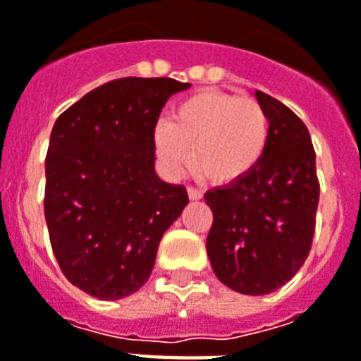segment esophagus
I'll return each instance as SVG.
<instances>
[{
    "label": "esophagus",
    "instance_id": "esophagus-1",
    "mask_svg": "<svg viewBox=\"0 0 361 361\" xmlns=\"http://www.w3.org/2000/svg\"><path fill=\"white\" fill-rule=\"evenodd\" d=\"M187 195H189L190 200H200L202 192L196 187H187Z\"/></svg>",
    "mask_w": 361,
    "mask_h": 361
}]
</instances>
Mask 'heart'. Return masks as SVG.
<instances>
[{
  "instance_id": "b5f03b06",
  "label": "heart",
  "mask_w": 361,
  "mask_h": 361,
  "mask_svg": "<svg viewBox=\"0 0 361 361\" xmlns=\"http://www.w3.org/2000/svg\"><path fill=\"white\" fill-rule=\"evenodd\" d=\"M271 120L256 98L202 90L178 104L171 122H159L154 142L171 172L190 163L215 185H233L262 163Z\"/></svg>"
}]
</instances>
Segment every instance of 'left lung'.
<instances>
[{"label": "left lung", "instance_id": "1", "mask_svg": "<svg viewBox=\"0 0 361 361\" xmlns=\"http://www.w3.org/2000/svg\"><path fill=\"white\" fill-rule=\"evenodd\" d=\"M271 120L262 163L245 180L206 192L213 226L206 248L224 286L269 295L306 262L315 231L319 180L310 131L289 107L256 90Z\"/></svg>", "mask_w": 361, "mask_h": 361}]
</instances>
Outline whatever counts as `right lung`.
Wrapping results in <instances>:
<instances>
[{"mask_svg": "<svg viewBox=\"0 0 361 361\" xmlns=\"http://www.w3.org/2000/svg\"><path fill=\"white\" fill-rule=\"evenodd\" d=\"M171 78H122L90 90L55 122L44 215L61 271L90 297L118 300L145 286L163 233L189 204L155 174L161 109L189 89Z\"/></svg>", "mask_w": 361, "mask_h": 361, "instance_id": "add662e5", "label": "right lung"}]
</instances>
